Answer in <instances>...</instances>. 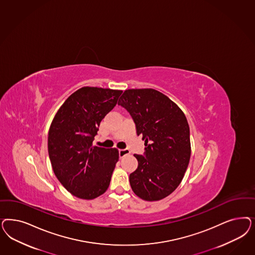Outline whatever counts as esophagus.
Returning a JSON list of instances; mask_svg holds the SVG:
<instances>
[{
  "mask_svg": "<svg viewBox=\"0 0 255 255\" xmlns=\"http://www.w3.org/2000/svg\"><path fill=\"white\" fill-rule=\"evenodd\" d=\"M118 153H119V157H123V156L128 155L130 153V151L128 149H120L118 151Z\"/></svg>",
  "mask_w": 255,
  "mask_h": 255,
  "instance_id": "esophagus-1",
  "label": "esophagus"
}]
</instances>
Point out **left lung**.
<instances>
[{"instance_id": "obj_1", "label": "left lung", "mask_w": 255, "mask_h": 255, "mask_svg": "<svg viewBox=\"0 0 255 255\" xmlns=\"http://www.w3.org/2000/svg\"><path fill=\"white\" fill-rule=\"evenodd\" d=\"M118 105L129 113L145 145L143 155H134L138 168L129 174L132 190L145 201L167 197L179 186L189 165L186 116L168 97L150 88L125 91Z\"/></svg>"}]
</instances>
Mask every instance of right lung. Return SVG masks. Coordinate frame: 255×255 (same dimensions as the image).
I'll use <instances>...</instances> for the list:
<instances>
[{
	"instance_id": "1",
	"label": "right lung",
	"mask_w": 255,
	"mask_h": 255,
	"mask_svg": "<svg viewBox=\"0 0 255 255\" xmlns=\"http://www.w3.org/2000/svg\"><path fill=\"white\" fill-rule=\"evenodd\" d=\"M122 93L82 87L66 99L50 125L48 151L53 172L76 197L92 200L109 188L118 150L93 146V140Z\"/></svg>"
}]
</instances>
